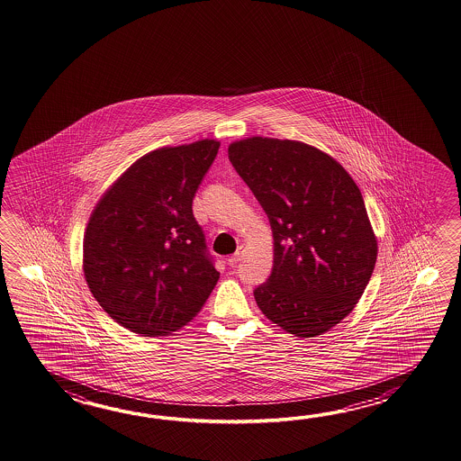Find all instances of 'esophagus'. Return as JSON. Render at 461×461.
Wrapping results in <instances>:
<instances>
[{
  "instance_id": "1",
  "label": "esophagus",
  "mask_w": 461,
  "mask_h": 461,
  "mask_svg": "<svg viewBox=\"0 0 461 461\" xmlns=\"http://www.w3.org/2000/svg\"><path fill=\"white\" fill-rule=\"evenodd\" d=\"M242 255H244V247L240 245V247L237 249V252L227 258V264L230 265V267H235V265L239 264V260L242 258Z\"/></svg>"
}]
</instances>
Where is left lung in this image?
Returning <instances> with one entry per match:
<instances>
[{
  "mask_svg": "<svg viewBox=\"0 0 461 461\" xmlns=\"http://www.w3.org/2000/svg\"><path fill=\"white\" fill-rule=\"evenodd\" d=\"M229 159L274 234L258 308L298 338L330 331L353 312L377 258L359 187L334 158L294 140L245 138L229 145Z\"/></svg>",
  "mask_w": 461,
  "mask_h": 461,
  "instance_id": "left-lung-1",
  "label": "left lung"
}]
</instances>
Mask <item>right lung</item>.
Returning <instances> with one entry per match:
<instances>
[{"label": "right lung", "mask_w": 461, "mask_h": 461, "mask_svg": "<svg viewBox=\"0 0 461 461\" xmlns=\"http://www.w3.org/2000/svg\"><path fill=\"white\" fill-rule=\"evenodd\" d=\"M221 143L199 140L137 159L100 197L84 235V275L105 313L140 336L196 316L219 272L193 199Z\"/></svg>", "instance_id": "right-lung-1"}]
</instances>
